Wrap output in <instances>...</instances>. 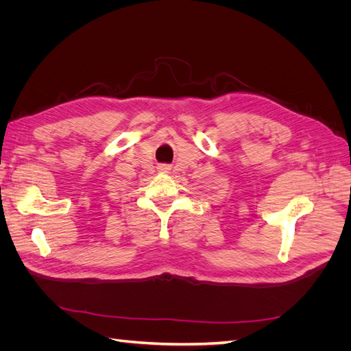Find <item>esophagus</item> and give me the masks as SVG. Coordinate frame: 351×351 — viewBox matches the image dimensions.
<instances>
[{"instance_id":"1","label":"esophagus","mask_w":351,"mask_h":351,"mask_svg":"<svg viewBox=\"0 0 351 351\" xmlns=\"http://www.w3.org/2000/svg\"><path fill=\"white\" fill-rule=\"evenodd\" d=\"M168 169H169L168 165H161V167H159V171H161V173H168Z\"/></svg>"}]
</instances>
